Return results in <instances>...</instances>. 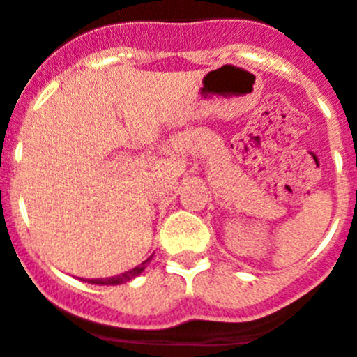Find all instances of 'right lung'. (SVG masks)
<instances>
[{
	"label": "right lung",
	"mask_w": 357,
	"mask_h": 357,
	"mask_svg": "<svg viewBox=\"0 0 357 357\" xmlns=\"http://www.w3.org/2000/svg\"><path fill=\"white\" fill-rule=\"evenodd\" d=\"M151 259V257H150ZM150 259L143 261V263L139 264V266L132 268V270H128V272L121 273V275H116V277H109V279H85V282H89V284H100V286H118V284H123V282H128V280H132L134 277L139 275L141 272H143L144 268H146V263Z\"/></svg>",
	"instance_id": "add662e5"
}]
</instances>
